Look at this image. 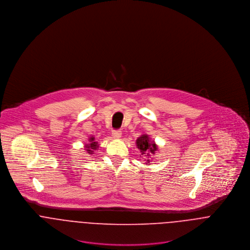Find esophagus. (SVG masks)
<instances>
[{"instance_id":"esophagus-1","label":"esophagus","mask_w":250,"mask_h":250,"mask_svg":"<svg viewBox=\"0 0 250 250\" xmlns=\"http://www.w3.org/2000/svg\"><path fill=\"white\" fill-rule=\"evenodd\" d=\"M111 136L113 137V139H115V140H118V139H120V138H121L122 134H121V131H118V130H114V131H112V133H111Z\"/></svg>"}]
</instances>
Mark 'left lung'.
<instances>
[{"instance_id": "1", "label": "left lung", "mask_w": 250, "mask_h": 250, "mask_svg": "<svg viewBox=\"0 0 250 250\" xmlns=\"http://www.w3.org/2000/svg\"><path fill=\"white\" fill-rule=\"evenodd\" d=\"M137 148L141 151V157H143L145 160V165L150 166L151 162L154 160L153 156L158 151V145L154 141H152L147 134H143L136 141Z\"/></svg>"}]
</instances>
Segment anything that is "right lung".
<instances>
[{"label":"right lung","mask_w":250,"mask_h":250,"mask_svg":"<svg viewBox=\"0 0 250 250\" xmlns=\"http://www.w3.org/2000/svg\"><path fill=\"white\" fill-rule=\"evenodd\" d=\"M99 148H100V144L95 141V138L93 136H90L88 138L87 143H83V150L88 155L94 154V152L99 150Z\"/></svg>","instance_id":"obj_1"}]
</instances>
